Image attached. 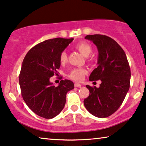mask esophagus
<instances>
[{
    "instance_id": "esophagus-1",
    "label": "esophagus",
    "mask_w": 146,
    "mask_h": 146,
    "mask_svg": "<svg viewBox=\"0 0 146 146\" xmlns=\"http://www.w3.org/2000/svg\"><path fill=\"white\" fill-rule=\"evenodd\" d=\"M75 88H81V87H82V85L76 83V84H75Z\"/></svg>"
}]
</instances>
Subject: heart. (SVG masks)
I'll return each instance as SVG.
<instances>
[{
	"mask_svg": "<svg viewBox=\"0 0 146 146\" xmlns=\"http://www.w3.org/2000/svg\"><path fill=\"white\" fill-rule=\"evenodd\" d=\"M75 48L84 56H88L91 54L92 51V47L90 44L87 42H79L75 46ZM59 61L62 64H65L67 62V54L66 51H62L60 54ZM87 71L82 68H76L72 69L70 71L69 77L72 80L80 82L84 78V75L86 74Z\"/></svg>",
	"mask_w": 146,
	"mask_h": 146,
	"instance_id": "b5f03b06",
	"label": "heart"
}]
</instances>
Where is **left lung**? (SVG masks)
<instances>
[{
	"mask_svg": "<svg viewBox=\"0 0 146 146\" xmlns=\"http://www.w3.org/2000/svg\"><path fill=\"white\" fill-rule=\"evenodd\" d=\"M98 50V67L92 72L89 80H100L99 88L86 86L90 95L84 106L98 118L109 117L122 104L130 87L131 70L126 54L115 40L105 35H88Z\"/></svg>",
	"mask_w": 146,
	"mask_h": 146,
	"instance_id": "obj_1",
	"label": "left lung"
}]
</instances>
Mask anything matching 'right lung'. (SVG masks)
<instances>
[{"instance_id":"obj_1","label":"right lung","mask_w":146,"mask_h":146,"mask_svg":"<svg viewBox=\"0 0 146 146\" xmlns=\"http://www.w3.org/2000/svg\"><path fill=\"white\" fill-rule=\"evenodd\" d=\"M73 40L56 38L40 42L29 50L22 62L19 78L21 96L27 106L44 119H52L62 111L66 94L74 88L69 79L61 80L57 87L50 82L60 68V54Z\"/></svg>"}]
</instances>
